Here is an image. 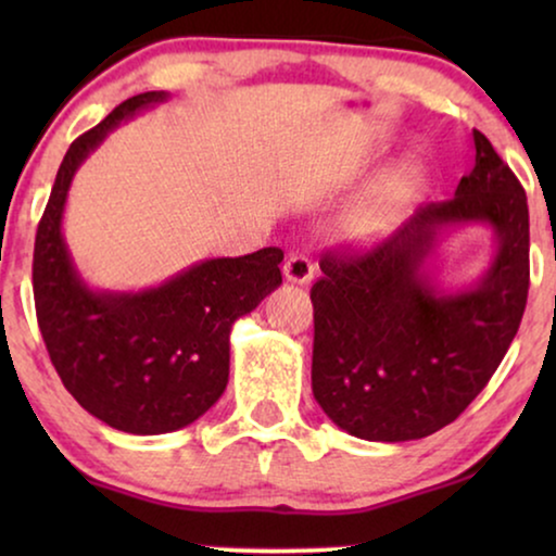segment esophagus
I'll list each match as a JSON object with an SVG mask.
<instances>
[{
  "label": "esophagus",
  "mask_w": 556,
  "mask_h": 556,
  "mask_svg": "<svg viewBox=\"0 0 556 556\" xmlns=\"http://www.w3.org/2000/svg\"><path fill=\"white\" fill-rule=\"evenodd\" d=\"M283 276L286 280H291V283L306 286L311 283V278H314V263H311L303 253H291L283 263Z\"/></svg>",
  "instance_id": "obj_1"
}]
</instances>
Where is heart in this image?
<instances>
[{
    "mask_svg": "<svg viewBox=\"0 0 556 556\" xmlns=\"http://www.w3.org/2000/svg\"><path fill=\"white\" fill-rule=\"evenodd\" d=\"M425 166L420 159H402L377 179L344 219V232L356 242H375L390 235L420 194Z\"/></svg>",
    "mask_w": 556,
    "mask_h": 556,
    "instance_id": "heart-1",
    "label": "heart"
}]
</instances>
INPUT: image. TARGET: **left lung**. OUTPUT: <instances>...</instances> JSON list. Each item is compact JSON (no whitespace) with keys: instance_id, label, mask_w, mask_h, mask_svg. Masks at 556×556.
Wrapping results in <instances>:
<instances>
[{"instance_id":"left-lung-1","label":"left lung","mask_w":556,"mask_h":556,"mask_svg":"<svg viewBox=\"0 0 556 556\" xmlns=\"http://www.w3.org/2000/svg\"><path fill=\"white\" fill-rule=\"evenodd\" d=\"M476 166L455 197L430 202L362 253L329 250L311 288V387L349 435L402 443L451 425L519 331L529 295V207L521 181L481 131ZM485 222L492 268L473 289L443 294L421 273L445 226Z\"/></svg>"}]
</instances>
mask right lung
<instances>
[{
	"label": "right lung",
	"mask_w": 556,
	"mask_h": 556,
	"mask_svg": "<svg viewBox=\"0 0 556 556\" xmlns=\"http://www.w3.org/2000/svg\"><path fill=\"white\" fill-rule=\"evenodd\" d=\"M162 101L164 90L128 98L71 143L33 257L37 324L52 367L83 409L131 435L179 430L207 413L230 377L232 324L283 283L280 248L197 263L139 293L83 283L60 230L71 181L121 121Z\"/></svg>",
	"instance_id": "obj_1"
}]
</instances>
